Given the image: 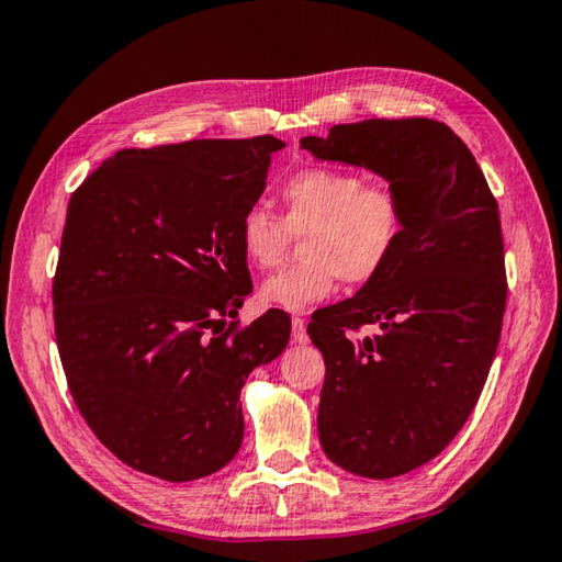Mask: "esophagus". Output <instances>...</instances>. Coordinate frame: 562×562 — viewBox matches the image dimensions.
Returning <instances> with one entry per match:
<instances>
[{
	"label": "esophagus",
	"mask_w": 562,
	"mask_h": 562,
	"mask_svg": "<svg viewBox=\"0 0 562 562\" xmlns=\"http://www.w3.org/2000/svg\"><path fill=\"white\" fill-rule=\"evenodd\" d=\"M292 341H294V345H307V341H310L307 322H304L302 315L292 317Z\"/></svg>",
	"instance_id": "esophagus-1"
}]
</instances>
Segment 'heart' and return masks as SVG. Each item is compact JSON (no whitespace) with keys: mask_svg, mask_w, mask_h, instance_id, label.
Returning <instances> with one entry per match:
<instances>
[{"mask_svg":"<svg viewBox=\"0 0 562 562\" xmlns=\"http://www.w3.org/2000/svg\"><path fill=\"white\" fill-rule=\"evenodd\" d=\"M282 217L268 207L245 211L237 231L245 260L274 270L301 235L302 262L262 282L260 300L302 310L327 300L339 280L367 284L382 272L404 235V201L392 186L364 183L347 168H304L280 186Z\"/></svg>","mask_w":562,"mask_h":562,"instance_id":"1","label":"heart"}]
</instances>
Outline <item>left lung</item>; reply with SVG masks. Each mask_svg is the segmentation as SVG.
Here are the masks:
<instances>
[{
    "label": "left lung",
    "instance_id": "1",
    "mask_svg": "<svg viewBox=\"0 0 562 562\" xmlns=\"http://www.w3.org/2000/svg\"><path fill=\"white\" fill-rule=\"evenodd\" d=\"M319 160L369 168L404 201V235L355 297L319 312L317 429L327 459L394 479L436 459L488 379L506 312L498 203L463 140L431 119H369L300 140ZM361 326L375 335L353 337Z\"/></svg>",
    "mask_w": 562,
    "mask_h": 562
}]
</instances>
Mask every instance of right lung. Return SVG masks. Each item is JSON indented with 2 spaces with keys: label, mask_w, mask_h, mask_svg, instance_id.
Here are the masks:
<instances>
[{
  "label": "right lung",
  "mask_w": 562,
  "mask_h": 562,
  "mask_svg": "<svg viewBox=\"0 0 562 562\" xmlns=\"http://www.w3.org/2000/svg\"><path fill=\"white\" fill-rule=\"evenodd\" d=\"M274 136L119 150L74 190L54 329L89 429L170 483L221 471L243 443L240 389L288 347V312L237 327L252 292L237 240Z\"/></svg>",
  "instance_id": "obj_1"
}]
</instances>
